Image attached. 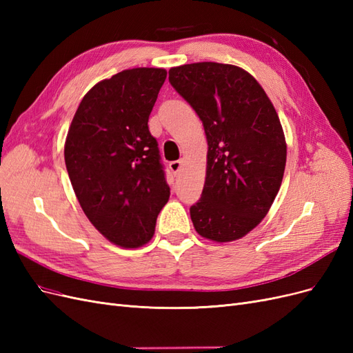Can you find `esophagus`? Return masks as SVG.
I'll list each match as a JSON object with an SVG mask.
<instances>
[{
  "instance_id": "obj_1",
  "label": "esophagus",
  "mask_w": 353,
  "mask_h": 353,
  "mask_svg": "<svg viewBox=\"0 0 353 353\" xmlns=\"http://www.w3.org/2000/svg\"><path fill=\"white\" fill-rule=\"evenodd\" d=\"M181 168H183V160H174V162L169 163V169L172 170L175 175L179 172Z\"/></svg>"
}]
</instances>
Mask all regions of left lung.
Instances as JSON below:
<instances>
[{
    "label": "left lung",
    "mask_w": 353,
    "mask_h": 353,
    "mask_svg": "<svg viewBox=\"0 0 353 353\" xmlns=\"http://www.w3.org/2000/svg\"><path fill=\"white\" fill-rule=\"evenodd\" d=\"M169 82L205 126L206 179L190 208L201 237L227 243L244 237L279 194L287 145L271 100L249 72L201 61L172 68Z\"/></svg>",
    "instance_id": "obj_1"
}]
</instances>
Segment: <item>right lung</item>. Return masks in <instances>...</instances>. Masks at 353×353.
Returning a JSON list of instances; mask_svg holds the SVG:
<instances>
[{
  "mask_svg": "<svg viewBox=\"0 0 353 353\" xmlns=\"http://www.w3.org/2000/svg\"><path fill=\"white\" fill-rule=\"evenodd\" d=\"M165 79V69L135 68L95 83L66 137V169L83 213L125 249L152 240L170 194L157 141L148 131Z\"/></svg>",
  "mask_w": 353,
  "mask_h": 353,
  "instance_id": "obj_1",
  "label": "right lung"
}]
</instances>
